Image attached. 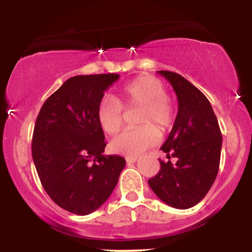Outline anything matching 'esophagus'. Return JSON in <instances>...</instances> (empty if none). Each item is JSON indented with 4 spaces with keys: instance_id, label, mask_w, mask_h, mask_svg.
<instances>
[{
    "instance_id": "obj_1",
    "label": "esophagus",
    "mask_w": 252,
    "mask_h": 252,
    "mask_svg": "<svg viewBox=\"0 0 252 252\" xmlns=\"http://www.w3.org/2000/svg\"><path fill=\"white\" fill-rule=\"evenodd\" d=\"M126 160V162H129V163H135L136 161H137V156H128Z\"/></svg>"
}]
</instances>
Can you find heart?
Returning <instances> with one entry per match:
<instances>
[{
    "label": "heart",
    "mask_w": 252,
    "mask_h": 252,
    "mask_svg": "<svg viewBox=\"0 0 252 252\" xmlns=\"http://www.w3.org/2000/svg\"><path fill=\"white\" fill-rule=\"evenodd\" d=\"M166 94V86L161 80L153 76H141L126 84L116 98H104L98 108V122L106 134L115 135L122 128V106L141 109L136 122L142 126L116 136L111 142L114 152L136 156L158 143V132L156 129L163 134L174 120V109Z\"/></svg>",
    "instance_id": "1"
}]
</instances>
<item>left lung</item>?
Instances as JSON below:
<instances>
[{
    "instance_id": "1",
    "label": "left lung",
    "mask_w": 252,
    "mask_h": 252,
    "mask_svg": "<svg viewBox=\"0 0 252 252\" xmlns=\"http://www.w3.org/2000/svg\"><path fill=\"white\" fill-rule=\"evenodd\" d=\"M170 83L179 110L172 131L161 147L167 158L148 184L163 202L175 209L193 207L207 194L217 174L221 152V132L212 106L205 94L180 74L158 71Z\"/></svg>"
}]
</instances>
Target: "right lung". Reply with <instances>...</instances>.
Listing matches in <instances>:
<instances>
[{
	"label": "right lung",
	"instance_id": "add662e5",
	"mask_svg": "<svg viewBox=\"0 0 252 252\" xmlns=\"http://www.w3.org/2000/svg\"><path fill=\"white\" fill-rule=\"evenodd\" d=\"M116 73L76 76L43 103L32 141V155L46 193L78 216L99 209L116 187L126 160L103 155L106 142L98 108Z\"/></svg>",
	"mask_w": 252,
	"mask_h": 252
}]
</instances>
